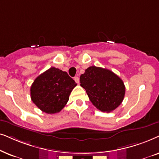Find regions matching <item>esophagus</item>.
<instances>
[{
	"instance_id": "esophagus-1",
	"label": "esophagus",
	"mask_w": 159,
	"mask_h": 159,
	"mask_svg": "<svg viewBox=\"0 0 159 159\" xmlns=\"http://www.w3.org/2000/svg\"><path fill=\"white\" fill-rule=\"evenodd\" d=\"M74 80H75V81L76 82V83L79 84V78H78V76H75V77H74Z\"/></svg>"
}]
</instances>
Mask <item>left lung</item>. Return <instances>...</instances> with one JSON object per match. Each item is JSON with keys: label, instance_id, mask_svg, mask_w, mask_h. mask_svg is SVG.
<instances>
[{"label": "left lung", "instance_id": "left-lung-1", "mask_svg": "<svg viewBox=\"0 0 159 159\" xmlns=\"http://www.w3.org/2000/svg\"><path fill=\"white\" fill-rule=\"evenodd\" d=\"M80 82L92 104L102 112L114 111L124 98V82L110 70L91 66L80 76Z\"/></svg>", "mask_w": 159, "mask_h": 159}]
</instances>
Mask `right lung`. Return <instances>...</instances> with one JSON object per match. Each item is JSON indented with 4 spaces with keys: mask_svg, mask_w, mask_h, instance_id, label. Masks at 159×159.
<instances>
[{
    "mask_svg": "<svg viewBox=\"0 0 159 159\" xmlns=\"http://www.w3.org/2000/svg\"><path fill=\"white\" fill-rule=\"evenodd\" d=\"M76 85L66 72L52 67L35 79L30 88L31 99L46 113H59Z\"/></svg>",
    "mask_w": 159,
    "mask_h": 159,
    "instance_id": "add662e5",
    "label": "right lung"
}]
</instances>
